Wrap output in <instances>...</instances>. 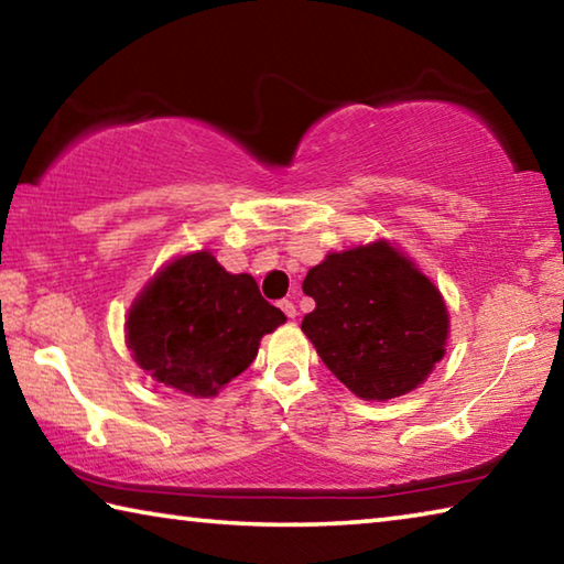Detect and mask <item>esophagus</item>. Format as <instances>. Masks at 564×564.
Returning a JSON list of instances; mask_svg holds the SVG:
<instances>
[{
  "instance_id": "esophagus-1",
  "label": "esophagus",
  "mask_w": 564,
  "mask_h": 564,
  "mask_svg": "<svg viewBox=\"0 0 564 564\" xmlns=\"http://www.w3.org/2000/svg\"><path fill=\"white\" fill-rule=\"evenodd\" d=\"M281 308H283V313H285V316H289V318L299 316V311H295V305H293L291 301H281Z\"/></svg>"
}]
</instances>
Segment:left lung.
Masks as SVG:
<instances>
[{
  "label": "left lung",
  "instance_id": "1",
  "mask_svg": "<svg viewBox=\"0 0 564 564\" xmlns=\"http://www.w3.org/2000/svg\"><path fill=\"white\" fill-rule=\"evenodd\" d=\"M303 293L316 301L303 333L358 398L405 395L443 358V295L386 241L326 256L305 275Z\"/></svg>",
  "mask_w": 564,
  "mask_h": 564
}]
</instances>
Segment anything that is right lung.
<instances>
[{"mask_svg":"<svg viewBox=\"0 0 564 564\" xmlns=\"http://www.w3.org/2000/svg\"><path fill=\"white\" fill-rule=\"evenodd\" d=\"M285 316L248 273H228L208 251L169 263L131 305L129 348L141 368L186 395H216L251 366Z\"/></svg>","mask_w":564,"mask_h":564,"instance_id":"right-lung-1","label":"right lung"}]
</instances>
